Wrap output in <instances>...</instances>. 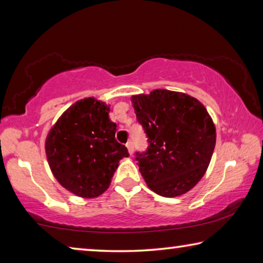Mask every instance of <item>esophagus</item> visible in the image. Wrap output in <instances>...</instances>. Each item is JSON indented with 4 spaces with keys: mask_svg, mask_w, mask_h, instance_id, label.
Here are the masks:
<instances>
[{
    "mask_svg": "<svg viewBox=\"0 0 263 263\" xmlns=\"http://www.w3.org/2000/svg\"><path fill=\"white\" fill-rule=\"evenodd\" d=\"M126 147H127V149H128V153L132 154V153H133V142H132L131 140H130V141H127Z\"/></svg>",
    "mask_w": 263,
    "mask_h": 263,
    "instance_id": "1",
    "label": "esophagus"
}]
</instances>
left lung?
Returning <instances> with one entry per match:
<instances>
[{"label": "left lung", "mask_w": 263, "mask_h": 263, "mask_svg": "<svg viewBox=\"0 0 263 263\" xmlns=\"http://www.w3.org/2000/svg\"><path fill=\"white\" fill-rule=\"evenodd\" d=\"M131 101L148 138L145 152H136L148 188L163 197L185 194L211 161L216 127L210 115L194 97L166 89L132 96Z\"/></svg>", "instance_id": "8db88e82"}]
</instances>
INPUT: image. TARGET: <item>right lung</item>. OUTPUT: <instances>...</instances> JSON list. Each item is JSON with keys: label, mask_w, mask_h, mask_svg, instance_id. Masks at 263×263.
Segmentation results:
<instances>
[{"label": "right lung", "mask_w": 263, "mask_h": 263, "mask_svg": "<svg viewBox=\"0 0 263 263\" xmlns=\"http://www.w3.org/2000/svg\"><path fill=\"white\" fill-rule=\"evenodd\" d=\"M110 108L92 97L78 101L51 128L45 149L58 182L80 197H97L109 188L127 148L116 140Z\"/></svg>", "instance_id": "1"}]
</instances>
